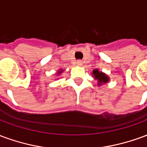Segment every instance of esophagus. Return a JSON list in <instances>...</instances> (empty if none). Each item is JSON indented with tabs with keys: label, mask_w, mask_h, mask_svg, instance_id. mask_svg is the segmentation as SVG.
<instances>
[{
	"label": "esophagus",
	"mask_w": 147,
	"mask_h": 147,
	"mask_svg": "<svg viewBox=\"0 0 147 147\" xmlns=\"http://www.w3.org/2000/svg\"><path fill=\"white\" fill-rule=\"evenodd\" d=\"M76 64V65H78V66H81V65L83 64V61H77Z\"/></svg>",
	"instance_id": "obj_1"
}]
</instances>
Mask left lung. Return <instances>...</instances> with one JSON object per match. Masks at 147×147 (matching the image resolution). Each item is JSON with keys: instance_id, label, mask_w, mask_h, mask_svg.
I'll list each match as a JSON object with an SVG mask.
<instances>
[{"instance_id": "1", "label": "left lung", "mask_w": 147, "mask_h": 147, "mask_svg": "<svg viewBox=\"0 0 147 147\" xmlns=\"http://www.w3.org/2000/svg\"><path fill=\"white\" fill-rule=\"evenodd\" d=\"M92 76L94 78V80H97L98 86L109 83V81L110 80L106 74L99 71L98 69H94L92 71Z\"/></svg>"}]
</instances>
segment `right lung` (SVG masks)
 <instances>
[{"mask_svg":"<svg viewBox=\"0 0 147 147\" xmlns=\"http://www.w3.org/2000/svg\"><path fill=\"white\" fill-rule=\"evenodd\" d=\"M63 71H64V70H63L62 68H60V69L56 72V75H57V76H61V74L63 73Z\"/></svg>","mask_w":147,"mask_h":147,"instance_id":"right-lung-1","label":"right lung"}]
</instances>
